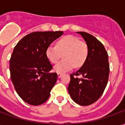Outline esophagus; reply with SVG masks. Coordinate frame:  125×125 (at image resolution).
I'll return each instance as SVG.
<instances>
[{"label": "esophagus", "mask_w": 125, "mask_h": 125, "mask_svg": "<svg viewBox=\"0 0 125 125\" xmlns=\"http://www.w3.org/2000/svg\"><path fill=\"white\" fill-rule=\"evenodd\" d=\"M62 76V73H57V77L58 78H61V76Z\"/></svg>", "instance_id": "1"}]
</instances>
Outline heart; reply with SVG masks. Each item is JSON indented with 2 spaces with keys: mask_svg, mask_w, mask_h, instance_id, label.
Listing matches in <instances>:
<instances>
[{
  "mask_svg": "<svg viewBox=\"0 0 125 125\" xmlns=\"http://www.w3.org/2000/svg\"><path fill=\"white\" fill-rule=\"evenodd\" d=\"M45 55L52 63H56L63 55L64 60L55 65L53 70L57 73H64L74 65L80 68L84 65L88 55V46L76 36L66 35L59 39L55 46L47 47Z\"/></svg>",
  "mask_w": 125,
  "mask_h": 125,
  "instance_id": "heart-1",
  "label": "heart"
}]
</instances>
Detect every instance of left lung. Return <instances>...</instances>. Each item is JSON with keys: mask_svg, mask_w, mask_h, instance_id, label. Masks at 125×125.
Here are the masks:
<instances>
[{"mask_svg": "<svg viewBox=\"0 0 125 125\" xmlns=\"http://www.w3.org/2000/svg\"><path fill=\"white\" fill-rule=\"evenodd\" d=\"M77 33L86 42L88 55L81 68L70 75L68 89L74 102L88 106L99 99L107 85L110 72L108 55L103 44L94 36L86 32Z\"/></svg>", "mask_w": 125, "mask_h": 125, "instance_id": "left-lung-1", "label": "left lung"}]
</instances>
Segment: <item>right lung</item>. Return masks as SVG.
Returning <instances> with one entry per match:
<instances>
[{"label": "right lung", "instance_id": "1", "mask_svg": "<svg viewBox=\"0 0 125 125\" xmlns=\"http://www.w3.org/2000/svg\"><path fill=\"white\" fill-rule=\"evenodd\" d=\"M63 33L33 32L21 39L14 48L10 59V79L19 96L29 104L40 105L49 98L57 74L49 72L53 66L45 51Z\"/></svg>", "mask_w": 125, "mask_h": 125}]
</instances>
